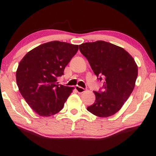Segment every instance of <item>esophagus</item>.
Returning a JSON list of instances; mask_svg holds the SVG:
<instances>
[{"mask_svg":"<svg viewBox=\"0 0 156 156\" xmlns=\"http://www.w3.org/2000/svg\"><path fill=\"white\" fill-rule=\"evenodd\" d=\"M75 89H76V91H77L78 93H80V94L84 92V91H86V89H84V88H82V87H81L80 86H76L75 87Z\"/></svg>","mask_w":156,"mask_h":156,"instance_id":"obj_1","label":"esophagus"}]
</instances>
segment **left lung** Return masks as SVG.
Instances as JSON below:
<instances>
[{"label":"left lung","mask_w":156,"mask_h":156,"mask_svg":"<svg viewBox=\"0 0 156 156\" xmlns=\"http://www.w3.org/2000/svg\"><path fill=\"white\" fill-rule=\"evenodd\" d=\"M80 50L98 80L103 82V90L94 91L96 100L87 110L99 117L112 116L121 109L133 90L137 65L124 49L102 40L80 44Z\"/></svg>","instance_id":"8db88e82"}]
</instances>
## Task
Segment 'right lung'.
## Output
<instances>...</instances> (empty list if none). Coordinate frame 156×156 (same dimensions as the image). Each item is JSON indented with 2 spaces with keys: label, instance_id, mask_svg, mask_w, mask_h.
Wrapping results in <instances>:
<instances>
[{
  "label": "right lung",
  "instance_id": "add662e5",
  "mask_svg": "<svg viewBox=\"0 0 156 156\" xmlns=\"http://www.w3.org/2000/svg\"><path fill=\"white\" fill-rule=\"evenodd\" d=\"M79 46L52 41L40 44L25 55L16 71L19 91L34 112L50 116L62 109L74 87L58 84L57 77L77 52Z\"/></svg>",
  "mask_w": 156,
  "mask_h": 156
}]
</instances>
